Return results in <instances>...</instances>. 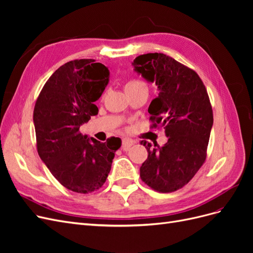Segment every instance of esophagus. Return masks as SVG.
Returning a JSON list of instances; mask_svg holds the SVG:
<instances>
[{
  "instance_id": "obj_1",
  "label": "esophagus",
  "mask_w": 253,
  "mask_h": 253,
  "mask_svg": "<svg viewBox=\"0 0 253 253\" xmlns=\"http://www.w3.org/2000/svg\"><path fill=\"white\" fill-rule=\"evenodd\" d=\"M134 143L135 141L132 138H129V137H125V138L122 139V149L125 151H127Z\"/></svg>"
}]
</instances>
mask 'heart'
I'll use <instances>...</instances> for the list:
<instances>
[{
    "mask_svg": "<svg viewBox=\"0 0 253 253\" xmlns=\"http://www.w3.org/2000/svg\"><path fill=\"white\" fill-rule=\"evenodd\" d=\"M139 86H147L145 85V82L140 80V79H131L128 80L126 84V90L129 89V88H135V87H139Z\"/></svg>",
    "mask_w": 253,
    "mask_h": 253,
    "instance_id": "heart-1",
    "label": "heart"
}]
</instances>
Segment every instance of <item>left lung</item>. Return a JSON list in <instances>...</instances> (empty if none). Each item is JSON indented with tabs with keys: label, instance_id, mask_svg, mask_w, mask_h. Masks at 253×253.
<instances>
[{
	"label": "left lung",
	"instance_id": "8db88e82",
	"mask_svg": "<svg viewBox=\"0 0 253 253\" xmlns=\"http://www.w3.org/2000/svg\"><path fill=\"white\" fill-rule=\"evenodd\" d=\"M133 65L158 86L148 110L151 128L164 126L168 136L163 147L140 141L148 151L140 178L157 192H174L193 178L206 160L213 126L210 99L196 72L165 53L140 55Z\"/></svg>",
	"mask_w": 253,
	"mask_h": 253
}]
</instances>
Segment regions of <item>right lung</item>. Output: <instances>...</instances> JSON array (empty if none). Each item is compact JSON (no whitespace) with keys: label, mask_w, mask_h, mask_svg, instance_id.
I'll return each instance as SVG.
<instances>
[{"label":"right lung","mask_w":253,"mask_h":253,"mask_svg":"<svg viewBox=\"0 0 253 253\" xmlns=\"http://www.w3.org/2000/svg\"><path fill=\"white\" fill-rule=\"evenodd\" d=\"M110 72L93 59L70 61L44 84L35 104L37 150L50 173L66 189L87 194L103 186L121 147L119 138H87L80 126L98 114L94 103L109 83Z\"/></svg>","instance_id":"right-lung-1"}]
</instances>
